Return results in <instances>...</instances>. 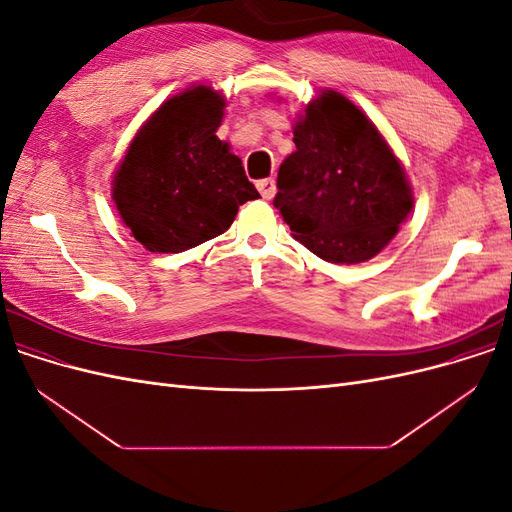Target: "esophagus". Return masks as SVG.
<instances>
[{"label":"esophagus","mask_w":512,"mask_h":512,"mask_svg":"<svg viewBox=\"0 0 512 512\" xmlns=\"http://www.w3.org/2000/svg\"><path fill=\"white\" fill-rule=\"evenodd\" d=\"M256 188H258V192H260V196L262 198H267V200H271L273 196H275V192H277V188H275V179H260L258 183H256Z\"/></svg>","instance_id":"esophagus-1"}]
</instances>
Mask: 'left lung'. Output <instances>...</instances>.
Returning a JSON list of instances; mask_svg holds the SVG:
<instances>
[{"mask_svg": "<svg viewBox=\"0 0 512 512\" xmlns=\"http://www.w3.org/2000/svg\"><path fill=\"white\" fill-rule=\"evenodd\" d=\"M292 132L297 151L280 166L273 200L292 237L335 265L374 258L414 205L393 149L361 108L333 89L305 106Z\"/></svg>", "mask_w": 512, "mask_h": 512, "instance_id": "1", "label": "left lung"}]
</instances>
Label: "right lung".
<instances>
[{
  "label": "right lung",
  "mask_w": 512,
  "mask_h": 512,
  "mask_svg": "<svg viewBox=\"0 0 512 512\" xmlns=\"http://www.w3.org/2000/svg\"><path fill=\"white\" fill-rule=\"evenodd\" d=\"M226 100L194 85L138 130L113 177V200L145 250L179 254L222 235L260 194L218 132Z\"/></svg>",
  "instance_id": "add662e5"
}]
</instances>
